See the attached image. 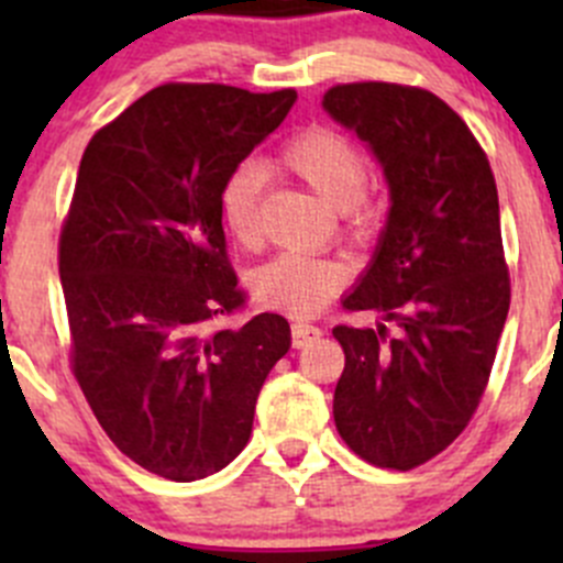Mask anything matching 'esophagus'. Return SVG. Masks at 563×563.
<instances>
[{
  "mask_svg": "<svg viewBox=\"0 0 563 563\" xmlns=\"http://www.w3.org/2000/svg\"><path fill=\"white\" fill-rule=\"evenodd\" d=\"M321 338V329L313 327V323H294L291 327V345L294 349H305L313 340Z\"/></svg>",
  "mask_w": 563,
  "mask_h": 563,
  "instance_id": "obj_1",
  "label": "esophagus"
}]
</instances>
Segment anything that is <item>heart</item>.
Segmentation results:
<instances>
[{"label": "heart", "mask_w": 563, "mask_h": 563, "mask_svg": "<svg viewBox=\"0 0 563 563\" xmlns=\"http://www.w3.org/2000/svg\"><path fill=\"white\" fill-rule=\"evenodd\" d=\"M277 166L338 209L340 234L345 240L365 245L376 236L382 201L367 185L371 166L365 152L349 135L327 124H308L283 141L277 150ZM261 192L264 176L253 163H236L220 181V218L229 234L247 250L258 247L261 242ZM345 283L349 269L340 261L286 253L250 275V291L255 302L277 313L310 316L338 297Z\"/></svg>", "instance_id": "b5f03b06"}]
</instances>
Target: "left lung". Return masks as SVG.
<instances>
[{
  "label": "left lung",
  "mask_w": 563,
  "mask_h": 563,
  "mask_svg": "<svg viewBox=\"0 0 563 563\" xmlns=\"http://www.w3.org/2000/svg\"><path fill=\"white\" fill-rule=\"evenodd\" d=\"M323 108L373 146L391 209L376 258L338 323L340 439L378 468L411 471L444 452L479 408L512 299L490 161L439 95L389 81L338 84Z\"/></svg>",
  "instance_id": "1"
}]
</instances>
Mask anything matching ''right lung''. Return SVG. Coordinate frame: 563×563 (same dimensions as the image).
<instances>
[{
  "mask_svg": "<svg viewBox=\"0 0 563 563\" xmlns=\"http://www.w3.org/2000/svg\"><path fill=\"white\" fill-rule=\"evenodd\" d=\"M297 92L163 84L87 144L59 234L70 367L122 455L174 482L245 450L288 321L250 316L225 250L220 181Z\"/></svg>",
  "mask_w": 563,
  "mask_h": 563,
  "instance_id": "right-lung-1",
  "label": "right lung"
}]
</instances>
